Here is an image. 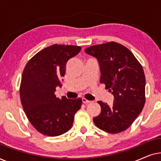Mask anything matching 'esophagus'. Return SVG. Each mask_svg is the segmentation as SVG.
I'll return each mask as SVG.
<instances>
[{"mask_svg": "<svg viewBox=\"0 0 161 161\" xmlns=\"http://www.w3.org/2000/svg\"><path fill=\"white\" fill-rule=\"evenodd\" d=\"M82 101H83V103H91V101L89 100H87V99H86V98H82Z\"/></svg>", "mask_w": 161, "mask_h": 161, "instance_id": "esophagus-1", "label": "esophagus"}]
</instances>
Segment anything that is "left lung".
I'll return each mask as SVG.
<instances>
[{"label":"left lung","instance_id":"obj_1","mask_svg":"<svg viewBox=\"0 0 161 161\" xmlns=\"http://www.w3.org/2000/svg\"><path fill=\"white\" fill-rule=\"evenodd\" d=\"M85 52L97 58L100 83L114 96L112 105L98 101L101 112L93 119L94 124L107 133H121L144 106L146 79L142 66L126 47L115 42L91 46Z\"/></svg>","mask_w":161,"mask_h":161}]
</instances>
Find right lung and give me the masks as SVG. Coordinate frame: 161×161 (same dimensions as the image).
I'll list each match as a JSON object with an SVG mask.
<instances>
[{"label":"right lung","instance_id":"1","mask_svg":"<svg viewBox=\"0 0 161 161\" xmlns=\"http://www.w3.org/2000/svg\"><path fill=\"white\" fill-rule=\"evenodd\" d=\"M80 46L53 45L32 57L24 68L19 96L28 120L37 131L58 136L69 130L82 99L56 97V86H61L66 64L80 51Z\"/></svg>","mask_w":161,"mask_h":161}]
</instances>
